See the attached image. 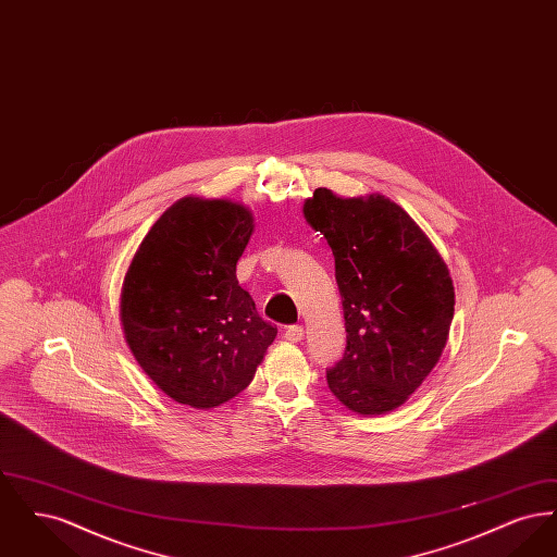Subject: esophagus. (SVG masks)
Instances as JSON below:
<instances>
[{
    "mask_svg": "<svg viewBox=\"0 0 557 557\" xmlns=\"http://www.w3.org/2000/svg\"><path fill=\"white\" fill-rule=\"evenodd\" d=\"M284 338H286L288 343H300V341L305 338L302 325H290V327L284 332Z\"/></svg>",
    "mask_w": 557,
    "mask_h": 557,
    "instance_id": "1",
    "label": "esophagus"
}]
</instances>
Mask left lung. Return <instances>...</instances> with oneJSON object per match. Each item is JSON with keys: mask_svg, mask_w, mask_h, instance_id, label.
<instances>
[{"mask_svg": "<svg viewBox=\"0 0 557 557\" xmlns=\"http://www.w3.org/2000/svg\"><path fill=\"white\" fill-rule=\"evenodd\" d=\"M336 261L345 357L327 386L346 409L400 407L438 363L455 311L449 267L420 225L382 194L343 198L318 187L302 207Z\"/></svg>", "mask_w": 557, "mask_h": 557, "instance_id": "1", "label": "left lung"}]
</instances>
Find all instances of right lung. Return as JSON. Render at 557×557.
<instances>
[{"mask_svg":"<svg viewBox=\"0 0 557 557\" xmlns=\"http://www.w3.org/2000/svg\"><path fill=\"white\" fill-rule=\"evenodd\" d=\"M252 211L186 196L141 239L121 288L127 346L164 395L212 409L255 377L277 327L259 318L236 277Z\"/></svg>","mask_w":557,"mask_h":557,"instance_id":"1","label":"right lung"}]
</instances>
